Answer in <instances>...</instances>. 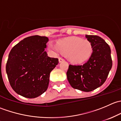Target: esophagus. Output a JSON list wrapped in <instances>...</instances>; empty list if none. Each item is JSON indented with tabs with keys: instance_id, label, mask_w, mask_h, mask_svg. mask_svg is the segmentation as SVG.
Here are the masks:
<instances>
[{
	"instance_id": "obj_1",
	"label": "esophagus",
	"mask_w": 121,
	"mask_h": 121,
	"mask_svg": "<svg viewBox=\"0 0 121 121\" xmlns=\"http://www.w3.org/2000/svg\"><path fill=\"white\" fill-rule=\"evenodd\" d=\"M58 61H59L60 63H61V62L64 61V58H61V57H60V58H58Z\"/></svg>"
}]
</instances>
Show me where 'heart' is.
I'll return each instance as SVG.
<instances>
[{
    "instance_id": "1",
    "label": "heart",
    "mask_w": 121,
    "mask_h": 121,
    "mask_svg": "<svg viewBox=\"0 0 121 121\" xmlns=\"http://www.w3.org/2000/svg\"><path fill=\"white\" fill-rule=\"evenodd\" d=\"M48 48L56 54H67L68 59L74 63H81L90 57L92 52L91 43L86 39L71 37L60 40L57 44L48 43Z\"/></svg>"
}]
</instances>
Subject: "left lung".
<instances>
[{"label": "left lung", "mask_w": 121, "mask_h": 121, "mask_svg": "<svg viewBox=\"0 0 121 121\" xmlns=\"http://www.w3.org/2000/svg\"><path fill=\"white\" fill-rule=\"evenodd\" d=\"M91 43L92 53L82 65H69L67 80L73 88L90 92L99 87L107 80L112 65L111 48L105 40L98 36L85 35Z\"/></svg>", "instance_id": "left-lung-1"}]
</instances>
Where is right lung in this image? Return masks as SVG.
Masks as SVG:
<instances>
[{"mask_svg":"<svg viewBox=\"0 0 121 121\" xmlns=\"http://www.w3.org/2000/svg\"><path fill=\"white\" fill-rule=\"evenodd\" d=\"M48 37L38 35L25 38L11 50L6 70L10 84L18 94L35 98L48 88L50 74L58 63V58L45 52Z\"/></svg>","mask_w":121,"mask_h":121,"instance_id":"obj_1","label":"right lung"}]
</instances>
